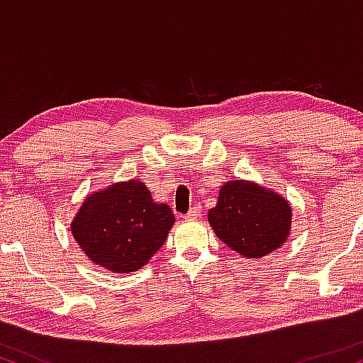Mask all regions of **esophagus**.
<instances>
[{
    "label": "esophagus",
    "instance_id": "esophagus-1",
    "mask_svg": "<svg viewBox=\"0 0 363 363\" xmlns=\"http://www.w3.org/2000/svg\"><path fill=\"white\" fill-rule=\"evenodd\" d=\"M199 215H201V206H199V205H194L193 208H191L189 211H187L186 218H187V220H194V218H198Z\"/></svg>",
    "mask_w": 363,
    "mask_h": 363
}]
</instances>
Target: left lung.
I'll list each match as a JSON object with an SVG mask.
<instances>
[{"mask_svg":"<svg viewBox=\"0 0 363 363\" xmlns=\"http://www.w3.org/2000/svg\"><path fill=\"white\" fill-rule=\"evenodd\" d=\"M208 222L228 247L247 259H261L289 239L291 206L269 187L235 179L220 187Z\"/></svg>","mask_w":363,"mask_h":363,"instance_id":"left-lung-1","label":"left lung"}]
</instances>
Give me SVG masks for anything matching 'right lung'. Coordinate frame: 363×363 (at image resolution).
I'll return each instance as SVG.
<instances>
[{"instance_id":"add662e5","label":"right lung","mask_w":363,"mask_h":363,"mask_svg":"<svg viewBox=\"0 0 363 363\" xmlns=\"http://www.w3.org/2000/svg\"><path fill=\"white\" fill-rule=\"evenodd\" d=\"M174 222L172 210L153 201L140 179H131L86 196L72 222V234L94 264L128 274L152 259Z\"/></svg>"}]
</instances>
